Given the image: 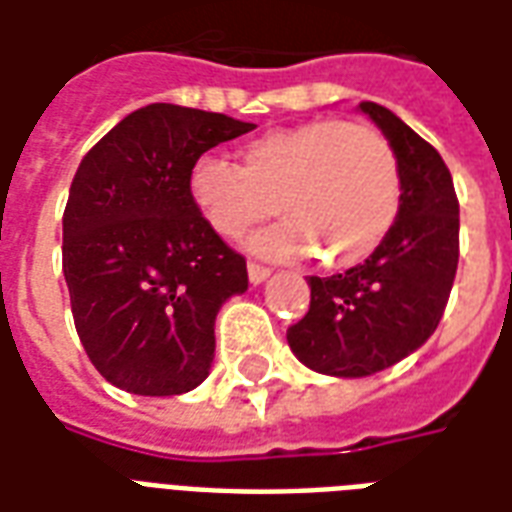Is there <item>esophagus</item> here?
I'll list each match as a JSON object with an SVG mask.
<instances>
[{
    "label": "esophagus",
    "instance_id": "obj_1",
    "mask_svg": "<svg viewBox=\"0 0 512 512\" xmlns=\"http://www.w3.org/2000/svg\"><path fill=\"white\" fill-rule=\"evenodd\" d=\"M246 271H249V282H252V285L266 282L268 274H271V271H268L266 266H260V263H249V266H246Z\"/></svg>",
    "mask_w": 512,
    "mask_h": 512
}]
</instances>
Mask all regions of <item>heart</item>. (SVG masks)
I'll use <instances>...</instances> for the list:
<instances>
[{"mask_svg":"<svg viewBox=\"0 0 512 512\" xmlns=\"http://www.w3.org/2000/svg\"><path fill=\"white\" fill-rule=\"evenodd\" d=\"M186 191L194 211L224 241L277 211L285 222L255 235L263 257H307L326 266L362 263L376 252L400 211V167L378 128L356 120H310L249 139L238 167L200 156Z\"/></svg>","mask_w":512,"mask_h":512,"instance_id":"b5f03b06","label":"heart"}]
</instances>
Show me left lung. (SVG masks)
<instances>
[{"label":"left lung","mask_w":512,"mask_h":512,"mask_svg":"<svg viewBox=\"0 0 512 512\" xmlns=\"http://www.w3.org/2000/svg\"><path fill=\"white\" fill-rule=\"evenodd\" d=\"M400 167V211L365 263L310 277V312L288 329L301 365L365 378L397 365L436 332L458 268V197L439 150L386 106L362 101Z\"/></svg>","instance_id":"8db88e82"}]
</instances>
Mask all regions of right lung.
Segmentation results:
<instances>
[{"mask_svg": "<svg viewBox=\"0 0 512 512\" xmlns=\"http://www.w3.org/2000/svg\"><path fill=\"white\" fill-rule=\"evenodd\" d=\"M252 128L150 104L82 158L62 216V274L79 340L109 384L167 397L208 378L216 315L249 277L197 216L186 180L205 150Z\"/></svg>", "mask_w": 512, "mask_h": 512, "instance_id": "obj_1", "label": "right lung"}]
</instances>
